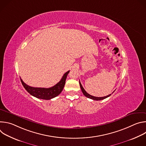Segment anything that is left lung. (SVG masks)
Returning a JSON list of instances; mask_svg holds the SVG:
<instances>
[{
  "instance_id": "1",
  "label": "left lung",
  "mask_w": 146,
  "mask_h": 146,
  "mask_svg": "<svg viewBox=\"0 0 146 146\" xmlns=\"http://www.w3.org/2000/svg\"><path fill=\"white\" fill-rule=\"evenodd\" d=\"M79 84H80V88H81V91H82V94H84V96H86V97H87V98H90V99H92V100H103V99H105L108 98L109 96H110L111 95V94H110V95H107V96H103V97H95V96H92V95H90L89 94H88V93L85 91V90L84 89V88L82 87V85H81V84L80 81H79Z\"/></svg>"
}]
</instances>
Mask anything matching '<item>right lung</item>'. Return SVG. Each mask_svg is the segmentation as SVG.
Here are the masks:
<instances>
[{
  "label": "right lung",
  "mask_w": 146,
  "mask_h": 146,
  "mask_svg": "<svg viewBox=\"0 0 146 146\" xmlns=\"http://www.w3.org/2000/svg\"><path fill=\"white\" fill-rule=\"evenodd\" d=\"M69 72L70 70L66 72L64 74V76H62L59 82H58L56 84L48 88L32 87L26 84L21 78L20 79H21V81L22 82V84L25 88V89L31 95L38 99L50 100L59 95L60 94V92L62 91V90H63L65 84V81H66L67 76L69 73Z\"/></svg>",
  "instance_id": "right-lung-1"
}]
</instances>
